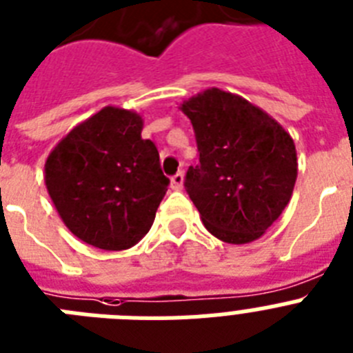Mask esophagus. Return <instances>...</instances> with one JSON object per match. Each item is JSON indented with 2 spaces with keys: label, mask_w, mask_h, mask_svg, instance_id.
I'll list each match as a JSON object with an SVG mask.
<instances>
[{
  "label": "esophagus",
  "mask_w": 353,
  "mask_h": 353,
  "mask_svg": "<svg viewBox=\"0 0 353 353\" xmlns=\"http://www.w3.org/2000/svg\"><path fill=\"white\" fill-rule=\"evenodd\" d=\"M183 183H185V176H183V172H177L176 176H172L170 179L172 190H183Z\"/></svg>",
  "instance_id": "34e87169"
}]
</instances>
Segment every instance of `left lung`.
<instances>
[{"label": "left lung", "instance_id": "1", "mask_svg": "<svg viewBox=\"0 0 353 353\" xmlns=\"http://www.w3.org/2000/svg\"><path fill=\"white\" fill-rule=\"evenodd\" d=\"M190 118L199 165L186 172V192L204 228L228 244H250L291 201L298 156L291 134L263 109L210 88L179 105Z\"/></svg>", "mask_w": 353, "mask_h": 353}]
</instances>
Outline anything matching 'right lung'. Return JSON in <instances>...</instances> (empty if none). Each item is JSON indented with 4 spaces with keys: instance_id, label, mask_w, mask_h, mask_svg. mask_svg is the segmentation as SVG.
Wrapping results in <instances>:
<instances>
[{
    "instance_id": "right-lung-1",
    "label": "right lung",
    "mask_w": 353,
    "mask_h": 353,
    "mask_svg": "<svg viewBox=\"0 0 353 353\" xmlns=\"http://www.w3.org/2000/svg\"><path fill=\"white\" fill-rule=\"evenodd\" d=\"M143 118L105 105L48 154L44 183L64 226L103 251L129 250L149 233L170 185Z\"/></svg>"
}]
</instances>
